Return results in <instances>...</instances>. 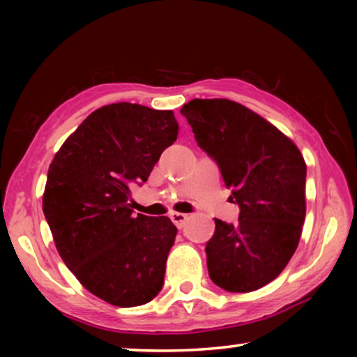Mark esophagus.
I'll return each mask as SVG.
<instances>
[{
    "mask_svg": "<svg viewBox=\"0 0 357 357\" xmlns=\"http://www.w3.org/2000/svg\"><path fill=\"white\" fill-rule=\"evenodd\" d=\"M170 219L172 222L176 225L178 228H183L185 225V222L189 220V215L187 214H183V213H172L170 214Z\"/></svg>",
    "mask_w": 357,
    "mask_h": 357,
    "instance_id": "esophagus-1",
    "label": "esophagus"
}]
</instances>
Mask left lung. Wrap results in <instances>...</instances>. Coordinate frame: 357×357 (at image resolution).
<instances>
[{
  "instance_id": "left-lung-1",
  "label": "left lung",
  "mask_w": 357,
  "mask_h": 357,
  "mask_svg": "<svg viewBox=\"0 0 357 357\" xmlns=\"http://www.w3.org/2000/svg\"><path fill=\"white\" fill-rule=\"evenodd\" d=\"M198 146L220 167L238 225L215 219L206 244L209 277L229 293L268 285L298 249L305 220L307 167L291 138L229 99H193L181 108Z\"/></svg>"
}]
</instances>
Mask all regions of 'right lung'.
Returning <instances> with one entry per match:
<instances>
[{"label":"right lung","mask_w":357,"mask_h":357,"mask_svg":"<svg viewBox=\"0 0 357 357\" xmlns=\"http://www.w3.org/2000/svg\"><path fill=\"white\" fill-rule=\"evenodd\" d=\"M178 130L172 110L104 105L66 138L48 168L42 209L59 257L112 305H143L164 287L178 228L165 215H134L129 202L130 187L148 179Z\"/></svg>","instance_id":"right-lung-1"}]
</instances>
